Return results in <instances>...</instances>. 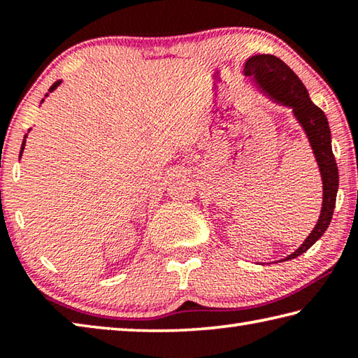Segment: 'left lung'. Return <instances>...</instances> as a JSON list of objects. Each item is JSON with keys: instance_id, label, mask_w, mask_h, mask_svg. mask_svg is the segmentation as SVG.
Here are the masks:
<instances>
[{"instance_id": "1", "label": "left lung", "mask_w": 358, "mask_h": 358, "mask_svg": "<svg viewBox=\"0 0 358 358\" xmlns=\"http://www.w3.org/2000/svg\"><path fill=\"white\" fill-rule=\"evenodd\" d=\"M246 76H256L257 82L266 93L273 96L282 104L294 108L295 117L299 118L303 128H305L308 137H310L311 147L314 150L317 164L322 175L324 183V202L322 211H320L319 221L311 232L310 237L305 240L299 250L286 259H295L316 243L322 237L331 221L333 210L336 205L338 192V167L335 156L331 151V138L329 121L325 113L317 106H314L305 85L301 83L295 72L289 66L273 55H256L246 62L245 68Z\"/></svg>"}]
</instances>
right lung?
<instances>
[{
    "label": "right lung",
    "mask_w": 358,
    "mask_h": 358,
    "mask_svg": "<svg viewBox=\"0 0 358 358\" xmlns=\"http://www.w3.org/2000/svg\"><path fill=\"white\" fill-rule=\"evenodd\" d=\"M59 85V82H57V83H53L52 87H50V90H48V92H53V90H55L57 87ZM23 148H25V141H23V143H22V150H20V156H22V151H23Z\"/></svg>",
    "instance_id": "right-lung-1"
}]
</instances>
